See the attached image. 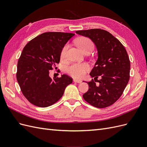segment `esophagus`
I'll list each match as a JSON object with an SVG mask.
<instances>
[{
  "label": "esophagus",
  "mask_w": 147,
  "mask_h": 147,
  "mask_svg": "<svg viewBox=\"0 0 147 147\" xmlns=\"http://www.w3.org/2000/svg\"><path fill=\"white\" fill-rule=\"evenodd\" d=\"M74 82H75V83H80L82 82L80 80H77V79H75V78L74 79Z\"/></svg>",
  "instance_id": "obj_1"
}]
</instances>
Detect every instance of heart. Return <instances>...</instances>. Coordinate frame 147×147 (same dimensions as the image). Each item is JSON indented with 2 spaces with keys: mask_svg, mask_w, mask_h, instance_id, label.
<instances>
[{
  "mask_svg": "<svg viewBox=\"0 0 147 147\" xmlns=\"http://www.w3.org/2000/svg\"><path fill=\"white\" fill-rule=\"evenodd\" d=\"M77 47L80 49L81 51L85 53L88 50H92L94 48V44L91 40L85 37L78 38L76 40ZM68 48V45H65L61 52V58L64 59L66 57V53ZM90 69V67L86 63H74L67 67H66L65 71L71 76L77 78H83L86 72Z\"/></svg>",
  "mask_w": 147,
  "mask_h": 147,
  "instance_id": "obj_1",
  "label": "heart"
}]
</instances>
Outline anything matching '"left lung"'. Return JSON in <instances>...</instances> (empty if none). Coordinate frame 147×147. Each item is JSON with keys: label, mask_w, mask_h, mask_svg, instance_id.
<instances>
[{"label": "left lung", "mask_w": 147, "mask_h": 147, "mask_svg": "<svg viewBox=\"0 0 147 147\" xmlns=\"http://www.w3.org/2000/svg\"><path fill=\"white\" fill-rule=\"evenodd\" d=\"M94 43L98 59L90 72L94 80L87 82L88 91L83 95L88 103L97 108L113 104L125 89L130 77V61L125 48L108 31L100 29L77 30ZM100 76L101 79L97 80ZM96 81L100 83L98 86Z\"/></svg>", "instance_id": "8db88e82"}]
</instances>
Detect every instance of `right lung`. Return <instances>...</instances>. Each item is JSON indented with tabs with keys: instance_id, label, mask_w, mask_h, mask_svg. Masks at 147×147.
Returning <instances> with one entry per match:
<instances>
[{
	"instance_id": "add662e5",
	"label": "right lung",
	"mask_w": 147,
	"mask_h": 147,
	"mask_svg": "<svg viewBox=\"0 0 147 147\" xmlns=\"http://www.w3.org/2000/svg\"><path fill=\"white\" fill-rule=\"evenodd\" d=\"M75 34L45 32L29 41L23 48L17 65L16 78L22 93L28 100L40 107L56 103L63 96L72 78L49 76V71L60 61L65 44Z\"/></svg>"
}]
</instances>
